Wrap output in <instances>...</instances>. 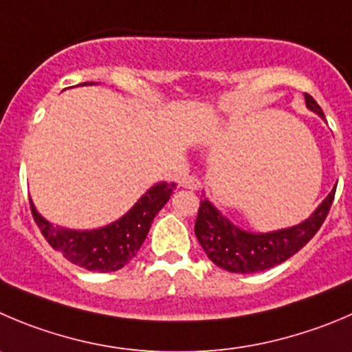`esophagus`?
I'll use <instances>...</instances> for the list:
<instances>
[{"instance_id":"obj_1","label":"esophagus","mask_w":352,"mask_h":352,"mask_svg":"<svg viewBox=\"0 0 352 352\" xmlns=\"http://www.w3.org/2000/svg\"><path fill=\"white\" fill-rule=\"evenodd\" d=\"M183 186H185V188H188V190H199L200 188V185H202V183H200V179L197 178V176H186V178H183Z\"/></svg>"}]
</instances>
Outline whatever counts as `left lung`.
I'll return each instance as SVG.
<instances>
[{"mask_svg": "<svg viewBox=\"0 0 352 352\" xmlns=\"http://www.w3.org/2000/svg\"><path fill=\"white\" fill-rule=\"evenodd\" d=\"M306 107L323 117L316 100L304 93ZM337 188V185H336ZM336 188L318 206V209L292 228L270 233H249L230 223L207 199L200 200L195 221V235L204 252L216 266L232 273H257L270 270L299 252L320 230L329 216Z\"/></svg>", "mask_w": 352, "mask_h": 352, "instance_id": "left-lung-1", "label": "left lung"}]
</instances>
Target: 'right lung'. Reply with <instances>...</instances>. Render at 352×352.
I'll list each match as a JSON object with an SVG mask.
<instances>
[{
	"mask_svg": "<svg viewBox=\"0 0 352 352\" xmlns=\"http://www.w3.org/2000/svg\"><path fill=\"white\" fill-rule=\"evenodd\" d=\"M174 188H176L174 183H157L120 219L113 221L109 226L89 230V232H76V230L53 226L36 210L32 202L31 210L46 242L67 261L88 271L110 273L126 266L136 256L148 235L153 217L166 206Z\"/></svg>",
	"mask_w": 352,
	"mask_h": 352,
	"instance_id": "obj_1",
	"label": "right lung"
}]
</instances>
